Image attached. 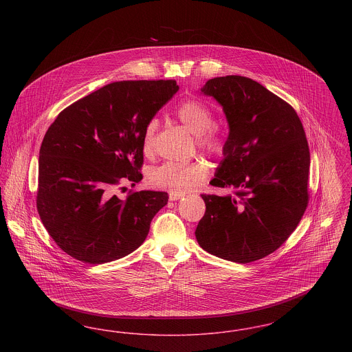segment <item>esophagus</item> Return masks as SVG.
Instances as JSON below:
<instances>
[{"mask_svg": "<svg viewBox=\"0 0 352 352\" xmlns=\"http://www.w3.org/2000/svg\"><path fill=\"white\" fill-rule=\"evenodd\" d=\"M184 194L182 192H174V191H171L170 194H168V198H170V201H178V199H181V198H184Z\"/></svg>", "mask_w": 352, "mask_h": 352, "instance_id": "1", "label": "esophagus"}]
</instances>
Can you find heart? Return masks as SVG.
Instances as JSON below:
<instances>
[{"mask_svg": "<svg viewBox=\"0 0 352 352\" xmlns=\"http://www.w3.org/2000/svg\"><path fill=\"white\" fill-rule=\"evenodd\" d=\"M174 115L191 133L195 134L197 146L203 153L212 157L224 155L228 146V134L223 126L214 124V113L207 104L195 98L186 99L175 107ZM157 129V118L149 120L144 128L141 146L145 155H151L154 151ZM208 171V165L201 160L191 162L170 161L151 170V182L174 192H184L201 186Z\"/></svg>", "mask_w": 352, "mask_h": 352, "instance_id": "1", "label": "heart"}]
</instances>
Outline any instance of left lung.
I'll list each match as a JSON object with an SVG mask.
<instances>
[{
    "label": "left lung",
    "mask_w": 352,
    "mask_h": 352,
    "mask_svg": "<svg viewBox=\"0 0 352 352\" xmlns=\"http://www.w3.org/2000/svg\"><path fill=\"white\" fill-rule=\"evenodd\" d=\"M220 102L228 146L210 182L230 195L201 194L195 236L204 251L247 264L278 250L309 203L310 151L294 108L250 78L210 79L201 89Z\"/></svg>",
    "instance_id": "left-lung-1"
}]
</instances>
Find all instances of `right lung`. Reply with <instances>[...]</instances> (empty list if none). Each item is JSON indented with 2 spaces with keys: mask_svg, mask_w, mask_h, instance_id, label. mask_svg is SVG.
<instances>
[{
  "mask_svg": "<svg viewBox=\"0 0 352 352\" xmlns=\"http://www.w3.org/2000/svg\"><path fill=\"white\" fill-rule=\"evenodd\" d=\"M179 89L175 80L107 84L63 109L39 151L36 208L56 245L85 264H104L137 250L168 192L116 186L142 179V132ZM124 188V187H121Z\"/></svg>",
  "mask_w": 352,
  "mask_h": 352,
  "instance_id": "obj_1",
  "label": "right lung"
}]
</instances>
